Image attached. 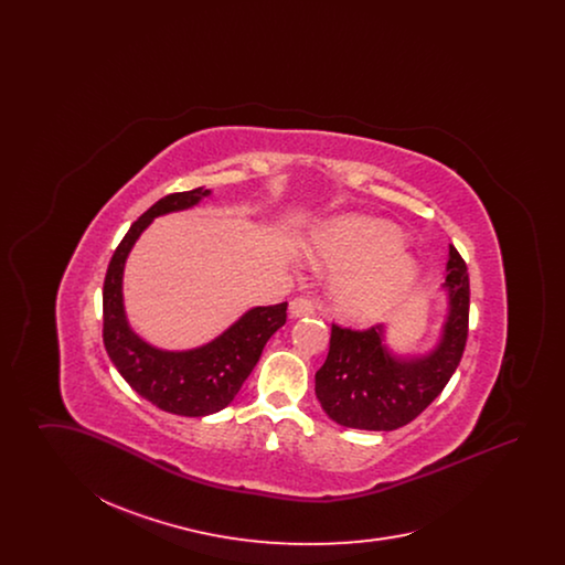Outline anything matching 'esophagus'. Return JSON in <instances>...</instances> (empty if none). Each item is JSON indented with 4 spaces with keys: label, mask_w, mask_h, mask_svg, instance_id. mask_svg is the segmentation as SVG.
Returning a JSON list of instances; mask_svg holds the SVG:
<instances>
[{
    "label": "esophagus",
    "mask_w": 565,
    "mask_h": 565,
    "mask_svg": "<svg viewBox=\"0 0 565 565\" xmlns=\"http://www.w3.org/2000/svg\"><path fill=\"white\" fill-rule=\"evenodd\" d=\"M316 305L311 298L307 296H296L295 300H290V316L292 318H305V316H313Z\"/></svg>",
    "instance_id": "obj_1"
}]
</instances>
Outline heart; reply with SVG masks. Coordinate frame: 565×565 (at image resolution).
I'll return each mask as SVG.
<instances>
[{"label": "heart", "mask_w": 565, "mask_h": 565, "mask_svg": "<svg viewBox=\"0 0 565 565\" xmlns=\"http://www.w3.org/2000/svg\"><path fill=\"white\" fill-rule=\"evenodd\" d=\"M403 245L398 226L343 215L311 235L309 256L318 265L341 269L330 286L334 309L353 322H373L396 311L419 279V267Z\"/></svg>", "instance_id": "1"}]
</instances>
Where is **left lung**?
Listing matches in <instances>:
<instances>
[{
  "label": "left lung",
  "instance_id": "8db88e82",
  "mask_svg": "<svg viewBox=\"0 0 565 565\" xmlns=\"http://www.w3.org/2000/svg\"><path fill=\"white\" fill-rule=\"evenodd\" d=\"M445 290L449 316L440 343L419 358H396L385 348L383 326L366 330L332 323L330 350L316 373V396L326 415L358 430H398L445 390L468 339L470 281L456 247H449Z\"/></svg>",
  "mask_w": 565,
  "mask_h": 565
}]
</instances>
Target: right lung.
I'll return each instance as SVG.
<instances>
[{
	"instance_id": "1",
	"label": "right lung",
	"mask_w": 565,
	"mask_h": 565,
	"mask_svg": "<svg viewBox=\"0 0 565 565\" xmlns=\"http://www.w3.org/2000/svg\"><path fill=\"white\" fill-rule=\"evenodd\" d=\"M210 190L173 192L139 215L118 243L104 281V345L122 379L148 403L184 417L222 411L242 390L270 337L286 323L288 302L254 307L212 343L189 351H162L131 330L122 305L125 260L157 215L189 210Z\"/></svg>"
}]
</instances>
